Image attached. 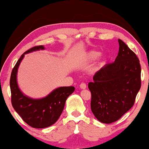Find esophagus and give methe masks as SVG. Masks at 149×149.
<instances>
[{"instance_id": "34e87169", "label": "esophagus", "mask_w": 149, "mask_h": 149, "mask_svg": "<svg viewBox=\"0 0 149 149\" xmlns=\"http://www.w3.org/2000/svg\"><path fill=\"white\" fill-rule=\"evenodd\" d=\"M79 87H80V88L81 89H86V85L85 84V83H81L80 84V85H79Z\"/></svg>"}]
</instances>
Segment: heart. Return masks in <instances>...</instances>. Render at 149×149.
Instances as JSON below:
<instances>
[{
    "label": "heart",
    "mask_w": 149,
    "mask_h": 149,
    "mask_svg": "<svg viewBox=\"0 0 149 149\" xmlns=\"http://www.w3.org/2000/svg\"><path fill=\"white\" fill-rule=\"evenodd\" d=\"M100 56V53L97 51H94V50H91L89 51L86 53L85 56V60L88 62H92V61L96 60V59L98 58ZM103 63V60H100L98 62H97L96 66L95 68V71H97L98 69L100 68V67L102 66Z\"/></svg>",
    "instance_id": "1"
}]
</instances>
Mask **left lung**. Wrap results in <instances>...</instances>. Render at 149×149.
I'll list each match as a JSON object with an SVG mask.
<instances>
[{"instance_id": "left-lung-1", "label": "left lung", "mask_w": 149, "mask_h": 149, "mask_svg": "<svg viewBox=\"0 0 149 149\" xmlns=\"http://www.w3.org/2000/svg\"><path fill=\"white\" fill-rule=\"evenodd\" d=\"M115 62L106 64L89 83L91 109L103 123L119 120L133 107L141 87V68L136 55L121 39Z\"/></svg>"}]
</instances>
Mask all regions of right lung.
Here are the masks:
<instances>
[{
	"label": "right lung",
	"instance_id": "obj_1",
	"mask_svg": "<svg viewBox=\"0 0 149 149\" xmlns=\"http://www.w3.org/2000/svg\"><path fill=\"white\" fill-rule=\"evenodd\" d=\"M43 45L36 46L22 54L12 70L10 79L12 106L22 119L34 128H45L52 125L60 117L65 103L74 87H60L41 98H32L22 92L17 83L18 68L26 54L44 50Z\"/></svg>",
	"mask_w": 149,
	"mask_h": 149
}]
</instances>
